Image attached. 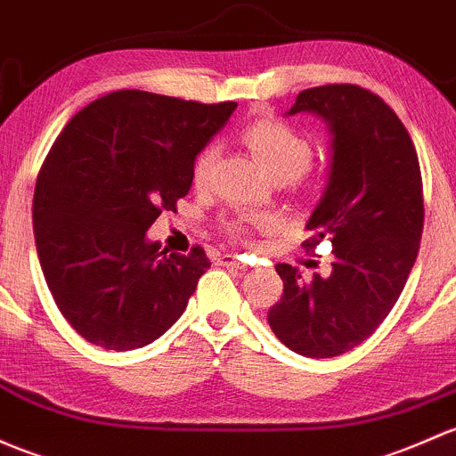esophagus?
Instances as JSON below:
<instances>
[{"instance_id":"34e87169","label":"esophagus","mask_w":456,"mask_h":456,"mask_svg":"<svg viewBox=\"0 0 456 456\" xmlns=\"http://www.w3.org/2000/svg\"><path fill=\"white\" fill-rule=\"evenodd\" d=\"M218 265L227 268H238V271H244V268H247V265H244L240 257L232 256V253H223V256L218 257Z\"/></svg>"}]
</instances>
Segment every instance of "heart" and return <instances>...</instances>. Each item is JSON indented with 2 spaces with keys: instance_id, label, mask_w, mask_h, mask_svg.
<instances>
[{
  "instance_id": "heart-1",
  "label": "heart",
  "mask_w": 456,
  "mask_h": 456,
  "mask_svg": "<svg viewBox=\"0 0 456 456\" xmlns=\"http://www.w3.org/2000/svg\"><path fill=\"white\" fill-rule=\"evenodd\" d=\"M240 142L251 151L257 164L275 181H292L305 172L313 161V143L308 137L281 119L262 118L247 124L240 133ZM218 159V148L205 146L199 152L191 170L196 188H208ZM277 218L271 214H236L223 220V229L236 240L248 236L251 229H273Z\"/></svg>"
}]
</instances>
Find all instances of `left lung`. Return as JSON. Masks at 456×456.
<instances>
[{
    "mask_svg": "<svg viewBox=\"0 0 456 456\" xmlns=\"http://www.w3.org/2000/svg\"><path fill=\"white\" fill-rule=\"evenodd\" d=\"M319 113L332 133V167L304 247L332 242V275L304 280L277 265L281 299L268 325L286 347L332 358L371 337L404 290L424 229V190L413 140L395 111L358 85L297 95L289 115Z\"/></svg>",
    "mask_w": 456,
    "mask_h": 456,
    "instance_id": "obj_1",
    "label": "left lung"
}]
</instances>
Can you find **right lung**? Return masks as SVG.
<instances>
[{
    "mask_svg": "<svg viewBox=\"0 0 456 456\" xmlns=\"http://www.w3.org/2000/svg\"><path fill=\"white\" fill-rule=\"evenodd\" d=\"M236 107L113 91L52 143L32 200L35 242L47 289L85 341L143 347L183 314L212 262L199 244L167 256L146 232L176 212L196 155Z\"/></svg>",
    "mask_w": 456,
    "mask_h": 456,
    "instance_id": "1",
    "label": "right lung"
}]
</instances>
